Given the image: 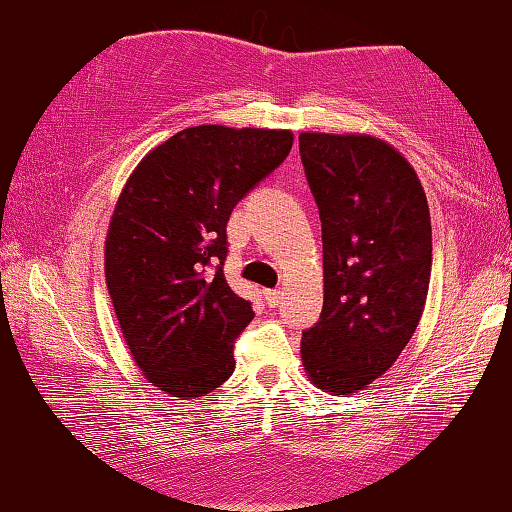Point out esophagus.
<instances>
[{"instance_id": "obj_1", "label": "esophagus", "mask_w": 512, "mask_h": 512, "mask_svg": "<svg viewBox=\"0 0 512 512\" xmlns=\"http://www.w3.org/2000/svg\"><path fill=\"white\" fill-rule=\"evenodd\" d=\"M282 296H285V294H282L280 289H266L264 291V300H266V305H269V307H278Z\"/></svg>"}]
</instances>
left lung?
Listing matches in <instances>:
<instances>
[{
	"label": "left lung",
	"instance_id": "left-lung-1",
	"mask_svg": "<svg viewBox=\"0 0 512 512\" xmlns=\"http://www.w3.org/2000/svg\"><path fill=\"white\" fill-rule=\"evenodd\" d=\"M298 150L323 239V310L303 332V367L323 392L355 394L392 367L419 326L431 212L415 168L385 141L305 132Z\"/></svg>",
	"mask_w": 512,
	"mask_h": 512
}]
</instances>
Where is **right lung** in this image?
I'll list each match as a JSON object with an SVG mask.
<instances>
[{"mask_svg":"<svg viewBox=\"0 0 512 512\" xmlns=\"http://www.w3.org/2000/svg\"><path fill=\"white\" fill-rule=\"evenodd\" d=\"M287 129L198 125L145 154L113 209L104 275L143 376L177 399L214 392L234 371L253 307L227 285V221L287 159Z\"/></svg>","mask_w":512,"mask_h":512,"instance_id":"right-lung-1","label":"right lung"}]
</instances>
